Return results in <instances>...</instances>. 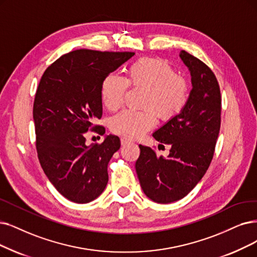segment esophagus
I'll list each match as a JSON object with an SVG mask.
<instances>
[{"label":"esophagus","instance_id":"34e87169","mask_svg":"<svg viewBox=\"0 0 257 257\" xmlns=\"http://www.w3.org/2000/svg\"><path fill=\"white\" fill-rule=\"evenodd\" d=\"M130 142H131V140L125 138V137H122L121 138V145L122 146H125V145H127V143H130Z\"/></svg>","mask_w":257,"mask_h":257}]
</instances>
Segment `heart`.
<instances>
[{"label": "heart", "instance_id": "b5f03b06", "mask_svg": "<svg viewBox=\"0 0 257 257\" xmlns=\"http://www.w3.org/2000/svg\"><path fill=\"white\" fill-rule=\"evenodd\" d=\"M127 86L145 89L142 109L123 110L110 120V130L125 138H137L151 130L157 116L170 120L178 115L187 105L190 95L189 82L168 62L157 58H141L132 63L125 79L108 74L101 82L100 96L103 105L110 111L119 109L124 100Z\"/></svg>", "mask_w": 257, "mask_h": 257}]
</instances>
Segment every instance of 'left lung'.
Listing matches in <instances>:
<instances>
[{
	"mask_svg": "<svg viewBox=\"0 0 257 257\" xmlns=\"http://www.w3.org/2000/svg\"><path fill=\"white\" fill-rule=\"evenodd\" d=\"M180 58L192 76L193 88L187 105L153 134L171 146L167 158L139 146L136 172L147 196L170 203L183 198L206 174L214 156L220 130L221 95L216 76L202 61L184 50Z\"/></svg>",
	"mask_w": 257,
	"mask_h": 257,
	"instance_id": "8db88e82",
	"label": "left lung"
}]
</instances>
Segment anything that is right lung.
Masks as SVG:
<instances>
[{
  "instance_id": "1",
  "label": "right lung",
  "mask_w": 257,
  "mask_h": 257,
  "mask_svg": "<svg viewBox=\"0 0 257 257\" xmlns=\"http://www.w3.org/2000/svg\"><path fill=\"white\" fill-rule=\"evenodd\" d=\"M134 55L74 50L49 65L40 80L33 110L38 158L49 181L70 201L87 203L106 187L107 166L120 139L108 135L87 147L84 133L104 135V126L95 124L102 116L101 82Z\"/></svg>"
}]
</instances>
